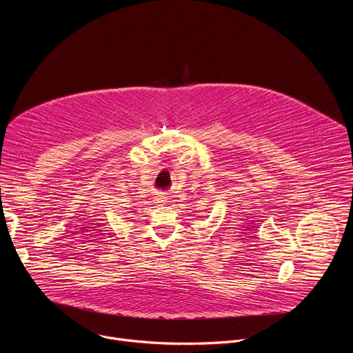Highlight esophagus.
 I'll return each mask as SVG.
<instances>
[{"instance_id": "34e87169", "label": "esophagus", "mask_w": 353, "mask_h": 353, "mask_svg": "<svg viewBox=\"0 0 353 353\" xmlns=\"http://www.w3.org/2000/svg\"><path fill=\"white\" fill-rule=\"evenodd\" d=\"M157 201L159 204H166L168 203V196L165 195V192L163 191H157Z\"/></svg>"}]
</instances>
